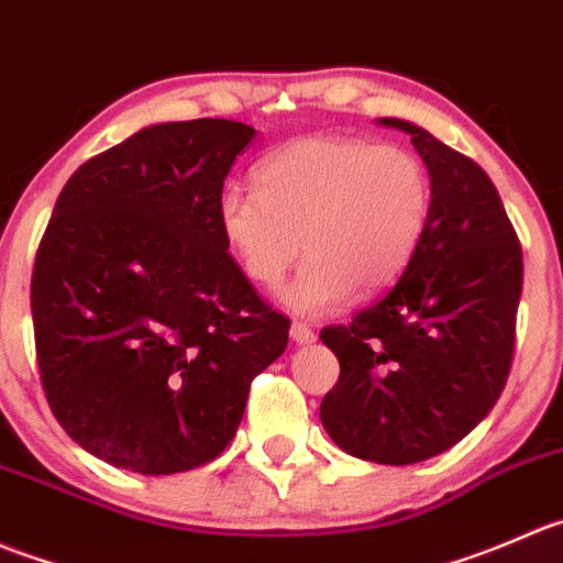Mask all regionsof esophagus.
I'll use <instances>...</instances> for the list:
<instances>
[{
  "label": "esophagus",
  "mask_w": 563,
  "mask_h": 563,
  "mask_svg": "<svg viewBox=\"0 0 563 563\" xmlns=\"http://www.w3.org/2000/svg\"><path fill=\"white\" fill-rule=\"evenodd\" d=\"M289 336H292V342H298V344H311L317 339V333L311 331L306 322H292V328H289Z\"/></svg>",
  "instance_id": "obj_1"
}]
</instances>
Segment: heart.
Here are the masks:
<instances>
[{"mask_svg":"<svg viewBox=\"0 0 563 563\" xmlns=\"http://www.w3.org/2000/svg\"><path fill=\"white\" fill-rule=\"evenodd\" d=\"M257 191L227 186L219 232L252 282L276 287L300 254L309 260L282 300L298 314L339 309L358 289L391 287L419 252L432 219L424 161L397 144L306 136L257 166Z\"/></svg>","mask_w":563,"mask_h":563,"instance_id":"b5f03b06","label":"heart"}]
</instances>
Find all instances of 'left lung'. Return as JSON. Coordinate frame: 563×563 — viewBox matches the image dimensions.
<instances>
[{
	"instance_id": "8db88e82",
	"label": "left lung",
	"mask_w": 563,
	"mask_h": 563,
	"mask_svg": "<svg viewBox=\"0 0 563 563\" xmlns=\"http://www.w3.org/2000/svg\"><path fill=\"white\" fill-rule=\"evenodd\" d=\"M432 219L399 282L320 339L339 358L320 421L342 452L410 465L446 452L493 410L511 369L522 249L487 172L413 122Z\"/></svg>"
}]
</instances>
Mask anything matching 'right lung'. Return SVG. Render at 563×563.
Segmentation results:
<instances>
[{
	"mask_svg": "<svg viewBox=\"0 0 563 563\" xmlns=\"http://www.w3.org/2000/svg\"><path fill=\"white\" fill-rule=\"evenodd\" d=\"M254 133L210 117L142 128L54 205L32 271L37 369L54 419L114 468L166 476L219 457L287 347L289 320L216 219Z\"/></svg>",
	"mask_w": 563,
	"mask_h": 563,
	"instance_id": "right-lung-1",
	"label": "right lung"
}]
</instances>
